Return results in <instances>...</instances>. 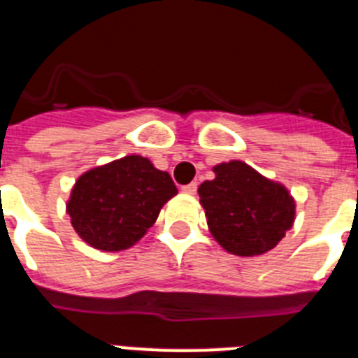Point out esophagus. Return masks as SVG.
Wrapping results in <instances>:
<instances>
[{
  "label": "esophagus",
  "mask_w": 358,
  "mask_h": 358,
  "mask_svg": "<svg viewBox=\"0 0 358 358\" xmlns=\"http://www.w3.org/2000/svg\"><path fill=\"white\" fill-rule=\"evenodd\" d=\"M182 192L185 194H195L197 192V182H189V185L182 186Z\"/></svg>",
  "instance_id": "obj_1"
}]
</instances>
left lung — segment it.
<instances>
[{
    "mask_svg": "<svg viewBox=\"0 0 358 358\" xmlns=\"http://www.w3.org/2000/svg\"><path fill=\"white\" fill-rule=\"evenodd\" d=\"M213 181L199 186L208 226L226 251L255 256L273 249L292 227V197L242 161L215 166Z\"/></svg>",
    "mask_w": 358,
    "mask_h": 358,
    "instance_id": "obj_1",
    "label": "left lung"
}]
</instances>
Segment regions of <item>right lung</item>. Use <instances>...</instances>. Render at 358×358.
I'll use <instances>...</instances> for the list:
<instances>
[{
    "label": "right lung",
    "mask_w": 358,
    "mask_h": 358,
    "mask_svg": "<svg viewBox=\"0 0 358 358\" xmlns=\"http://www.w3.org/2000/svg\"><path fill=\"white\" fill-rule=\"evenodd\" d=\"M177 194L172 177L147 157L127 156L78 177L68 202L71 226L102 251L131 248Z\"/></svg>",
    "instance_id": "obj_1"
}]
</instances>
